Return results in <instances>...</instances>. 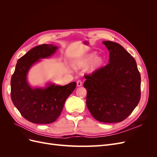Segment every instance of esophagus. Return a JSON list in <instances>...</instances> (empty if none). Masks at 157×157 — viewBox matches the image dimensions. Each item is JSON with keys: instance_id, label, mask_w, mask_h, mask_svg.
<instances>
[{"instance_id": "obj_1", "label": "esophagus", "mask_w": 157, "mask_h": 157, "mask_svg": "<svg viewBox=\"0 0 157 157\" xmlns=\"http://www.w3.org/2000/svg\"><path fill=\"white\" fill-rule=\"evenodd\" d=\"M82 81L80 80H77V86H82Z\"/></svg>"}]
</instances>
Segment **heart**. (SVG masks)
Listing matches in <instances>:
<instances>
[{"mask_svg": "<svg viewBox=\"0 0 157 157\" xmlns=\"http://www.w3.org/2000/svg\"><path fill=\"white\" fill-rule=\"evenodd\" d=\"M95 55H96V54H95L94 53L88 55L87 56V58H86V60H85V62H86V63H88L90 62V61H92V59H94V58L95 57ZM102 63H103L102 58H100V57H97V58L94 59L92 67L93 69H95V68L99 67V66H100Z\"/></svg>", "mask_w": 157, "mask_h": 157, "instance_id": "b5f03b06", "label": "heart"}]
</instances>
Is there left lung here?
Masks as SVG:
<instances>
[{
  "instance_id": "8db88e82",
  "label": "left lung",
  "mask_w": 157,
  "mask_h": 157,
  "mask_svg": "<svg viewBox=\"0 0 157 157\" xmlns=\"http://www.w3.org/2000/svg\"><path fill=\"white\" fill-rule=\"evenodd\" d=\"M103 43L109 50V63L84 75L86 106L99 122H120L140 102L141 76L134 58L121 44Z\"/></svg>"
}]
</instances>
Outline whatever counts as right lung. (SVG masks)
I'll use <instances>...</instances> for the list:
<instances>
[{"label":"right lung","mask_w":157,"mask_h":157,"mask_svg":"<svg viewBox=\"0 0 157 157\" xmlns=\"http://www.w3.org/2000/svg\"><path fill=\"white\" fill-rule=\"evenodd\" d=\"M58 48L50 44L32 48L17 61L11 78V99L13 105L26 120L35 124H50L62 111L67 98L75 89L77 83L65 86L50 84L44 88L33 89L27 81L31 66L40 58L53 54Z\"/></svg>","instance_id":"obj_1"}]
</instances>
